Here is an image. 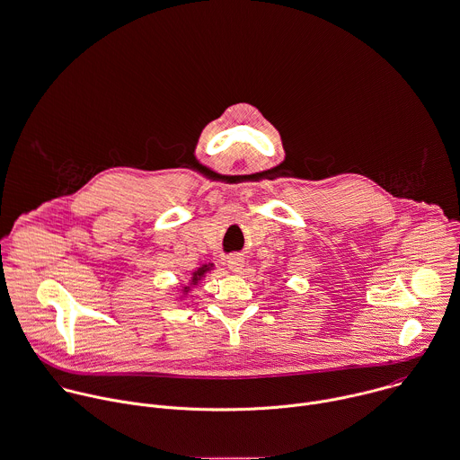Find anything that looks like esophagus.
Here are the masks:
<instances>
[{"mask_svg": "<svg viewBox=\"0 0 460 460\" xmlns=\"http://www.w3.org/2000/svg\"><path fill=\"white\" fill-rule=\"evenodd\" d=\"M226 266H228L230 271L241 273V271L244 270V259H243L241 255H234V257H230V259L226 261Z\"/></svg>", "mask_w": 460, "mask_h": 460, "instance_id": "34e87169", "label": "esophagus"}]
</instances>
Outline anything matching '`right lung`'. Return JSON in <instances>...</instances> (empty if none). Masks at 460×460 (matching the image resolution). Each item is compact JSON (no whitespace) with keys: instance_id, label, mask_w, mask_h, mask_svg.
<instances>
[{"instance_id":"add662e5","label":"right lung","mask_w":460,"mask_h":460,"mask_svg":"<svg viewBox=\"0 0 460 460\" xmlns=\"http://www.w3.org/2000/svg\"><path fill=\"white\" fill-rule=\"evenodd\" d=\"M214 270V264L212 262H205V264H201L198 270H194L192 273H190V277H189V280L185 282V284H180L178 288H180V300H183V298H187L189 295H190V291L194 289V288H198V284L210 273Z\"/></svg>"}]
</instances>
